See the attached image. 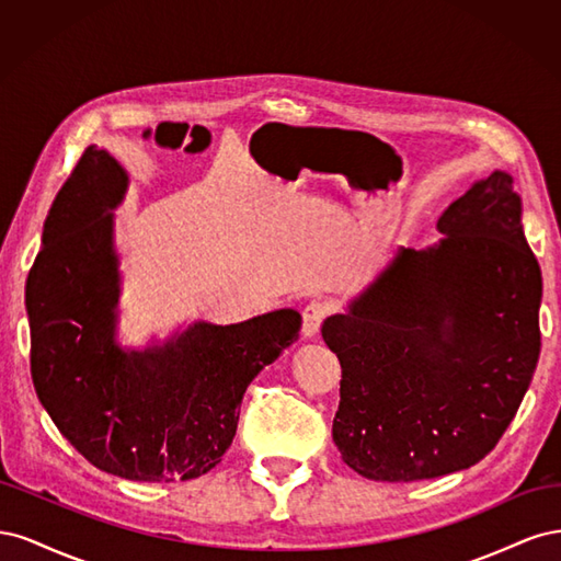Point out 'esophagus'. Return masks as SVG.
<instances>
[{
    "instance_id": "obj_1",
    "label": "esophagus",
    "mask_w": 561,
    "mask_h": 561,
    "mask_svg": "<svg viewBox=\"0 0 561 561\" xmlns=\"http://www.w3.org/2000/svg\"><path fill=\"white\" fill-rule=\"evenodd\" d=\"M330 313H332V307L328 301H320V299H316V301H311L307 309H304V313H301V332H304V336H316L318 332H320V328H322V322H325L328 318H330Z\"/></svg>"
}]
</instances>
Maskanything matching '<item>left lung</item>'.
Instances as JSON below:
<instances>
[{"label":"left lung","instance_id":"8db88e82","mask_svg":"<svg viewBox=\"0 0 561 561\" xmlns=\"http://www.w3.org/2000/svg\"><path fill=\"white\" fill-rule=\"evenodd\" d=\"M437 229L443 241L400 250L320 330L342 365L334 445L367 480H431L482 461L536 371L542 278L513 178L472 184Z\"/></svg>","mask_w":561,"mask_h":561}]
</instances>
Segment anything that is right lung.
I'll return each instance as SVG.
<instances>
[{"label": "right lung", "mask_w": 561, "mask_h": 561, "mask_svg": "<svg viewBox=\"0 0 561 561\" xmlns=\"http://www.w3.org/2000/svg\"><path fill=\"white\" fill-rule=\"evenodd\" d=\"M126 184L116 159L91 145L48 210L25 285L32 383L95 468L138 482L194 480L222 461L248 383L295 342L301 316L196 322L163 346L118 348L110 210Z\"/></svg>", "instance_id": "1"}]
</instances>
